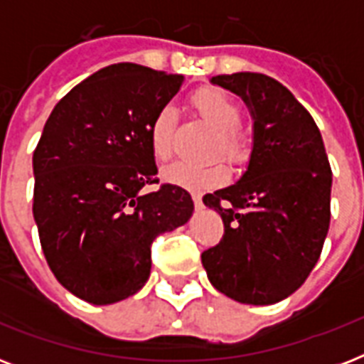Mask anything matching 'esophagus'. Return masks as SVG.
Wrapping results in <instances>:
<instances>
[{
    "label": "esophagus",
    "mask_w": 364,
    "mask_h": 364,
    "mask_svg": "<svg viewBox=\"0 0 364 364\" xmlns=\"http://www.w3.org/2000/svg\"><path fill=\"white\" fill-rule=\"evenodd\" d=\"M193 200H194V208L196 210H204V202H202V196L200 194H193Z\"/></svg>",
    "instance_id": "34e87169"
}]
</instances>
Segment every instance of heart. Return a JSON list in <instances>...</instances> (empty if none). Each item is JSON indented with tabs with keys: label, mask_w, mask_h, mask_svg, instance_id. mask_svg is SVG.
I'll return each mask as SVG.
<instances>
[{
	"label": "heart",
	"mask_w": 364,
	"mask_h": 364,
	"mask_svg": "<svg viewBox=\"0 0 364 364\" xmlns=\"http://www.w3.org/2000/svg\"><path fill=\"white\" fill-rule=\"evenodd\" d=\"M191 104L200 113L202 119L210 122L217 132L215 154H223L230 164L242 166L249 159V143L238 124L242 121V113L227 92L221 88L204 87L196 90L191 96ZM176 109L170 105H164L154 115L151 128H149V145L153 159L159 162L170 159L171 145H173V130H176ZM164 181L176 187L204 193L211 188L221 187L228 179V168L225 162H213V164H188V162H176L168 166L162 171Z\"/></svg>",
	"instance_id": "heart-1"
}]
</instances>
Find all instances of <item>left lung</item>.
Instances as JSON below:
<instances>
[{
	"mask_svg": "<svg viewBox=\"0 0 364 364\" xmlns=\"http://www.w3.org/2000/svg\"><path fill=\"white\" fill-rule=\"evenodd\" d=\"M211 82L249 107L253 151L238 183L204 196L225 234L202 253V264L223 294L242 304H274L306 282L321 255L333 171L321 132L282 82L249 71Z\"/></svg>",
	"mask_w": 364,
	"mask_h": 364,
	"instance_id": "obj_1",
	"label": "left lung"
}]
</instances>
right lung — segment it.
<instances>
[{
	"label": "right lung",
	"mask_w": 364,
	"mask_h": 364,
	"mask_svg": "<svg viewBox=\"0 0 364 364\" xmlns=\"http://www.w3.org/2000/svg\"><path fill=\"white\" fill-rule=\"evenodd\" d=\"M183 75L113 64L73 87L45 122L33 151V219L62 285L90 304L136 294L151 274V243L181 227L191 194L159 183L149 128Z\"/></svg>",
	"instance_id": "obj_1"
}]
</instances>
